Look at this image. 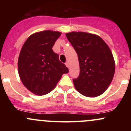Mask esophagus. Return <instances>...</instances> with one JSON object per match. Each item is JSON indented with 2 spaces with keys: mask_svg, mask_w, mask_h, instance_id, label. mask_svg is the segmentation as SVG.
Listing matches in <instances>:
<instances>
[{
  "mask_svg": "<svg viewBox=\"0 0 131 131\" xmlns=\"http://www.w3.org/2000/svg\"><path fill=\"white\" fill-rule=\"evenodd\" d=\"M65 64H66V66H67V67H68V68H69V63H68V61L66 62V63H65Z\"/></svg>",
  "mask_w": 131,
  "mask_h": 131,
  "instance_id": "esophagus-1",
  "label": "esophagus"
}]
</instances>
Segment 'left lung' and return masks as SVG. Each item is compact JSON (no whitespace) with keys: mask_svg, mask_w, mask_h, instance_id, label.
I'll return each instance as SVG.
<instances>
[{"mask_svg":"<svg viewBox=\"0 0 131 131\" xmlns=\"http://www.w3.org/2000/svg\"><path fill=\"white\" fill-rule=\"evenodd\" d=\"M79 58L80 73L73 82L81 94L94 97L102 94L112 82L115 61L108 45L100 37L85 32L66 34Z\"/></svg>","mask_w":131,"mask_h":131,"instance_id":"1","label":"left lung"}]
</instances>
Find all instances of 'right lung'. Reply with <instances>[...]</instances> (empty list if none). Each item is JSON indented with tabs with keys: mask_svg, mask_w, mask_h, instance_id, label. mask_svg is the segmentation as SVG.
I'll use <instances>...</instances> for the list:
<instances>
[{
	"mask_svg": "<svg viewBox=\"0 0 131 131\" xmlns=\"http://www.w3.org/2000/svg\"><path fill=\"white\" fill-rule=\"evenodd\" d=\"M61 33L45 30L29 37L18 58V72L23 85L34 94L42 96L54 89L68 68L52 51Z\"/></svg>",
	"mask_w": 131,
	"mask_h": 131,
	"instance_id": "right-lung-1",
	"label": "right lung"
}]
</instances>
